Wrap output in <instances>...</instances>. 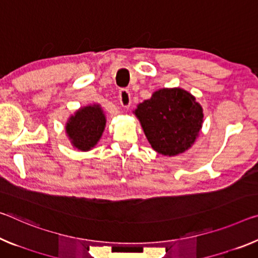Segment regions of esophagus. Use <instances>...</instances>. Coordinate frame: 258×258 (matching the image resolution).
<instances>
[{"instance_id": "obj_1", "label": "esophagus", "mask_w": 258, "mask_h": 258, "mask_svg": "<svg viewBox=\"0 0 258 258\" xmlns=\"http://www.w3.org/2000/svg\"><path fill=\"white\" fill-rule=\"evenodd\" d=\"M119 101L121 107L128 108L131 105V94L127 89H120L119 92Z\"/></svg>"}]
</instances>
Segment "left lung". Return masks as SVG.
<instances>
[{
    "mask_svg": "<svg viewBox=\"0 0 258 258\" xmlns=\"http://www.w3.org/2000/svg\"><path fill=\"white\" fill-rule=\"evenodd\" d=\"M133 113L155 151L177 156L194 145L203 124L202 105L185 89L161 88Z\"/></svg>",
    "mask_w": 258,
    "mask_h": 258,
    "instance_id": "obj_1",
    "label": "left lung"
}]
</instances>
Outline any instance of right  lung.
<instances>
[{
    "mask_svg": "<svg viewBox=\"0 0 258 258\" xmlns=\"http://www.w3.org/2000/svg\"><path fill=\"white\" fill-rule=\"evenodd\" d=\"M107 117L100 104L81 107L69 117L65 132L71 145L80 151L92 150L104 132Z\"/></svg>",
    "mask_w": 258,
    "mask_h": 258,
    "instance_id": "1",
    "label": "right lung"
}]
</instances>
